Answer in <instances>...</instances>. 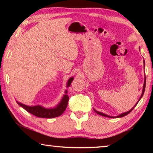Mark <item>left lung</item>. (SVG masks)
<instances>
[{
	"mask_svg": "<svg viewBox=\"0 0 153 153\" xmlns=\"http://www.w3.org/2000/svg\"><path fill=\"white\" fill-rule=\"evenodd\" d=\"M145 87H146V77H145V80H144V86H143V90H142V95H141V97H140V98L142 97V96H143V94H144V90H145ZM140 98L139 99V100H140ZM138 100V101H139ZM131 108V110H129V111H128V112H126V113H122V114H121V115H120L119 116H117V117H123V116H126V115H128V114H129V113L131 112V111L133 110V108ZM94 111L97 113H98V115H102V116H104V117H111V116H108V115H105V114H104V113H100V112H98V111H95L94 110Z\"/></svg>",
	"mask_w": 153,
	"mask_h": 153,
	"instance_id": "obj_1",
	"label": "left lung"
}]
</instances>
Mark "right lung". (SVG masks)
I'll return each instance as SVG.
<instances>
[{
  "label": "right lung",
  "mask_w": 153,
  "mask_h": 153,
  "mask_svg": "<svg viewBox=\"0 0 153 153\" xmlns=\"http://www.w3.org/2000/svg\"><path fill=\"white\" fill-rule=\"evenodd\" d=\"M74 78L71 77L68 80L67 82V86H69L73 81ZM67 91H65V94H67ZM69 101V97L67 94H65L64 97L62 98L61 102L57 105V107L54 108H45L42 106H33V107H29V106L25 105L22 104L19 102H17V104L19 105L21 107H23L25 110H26L27 112L32 114V115L36 116L38 117L41 118H53L60 116L63 114V113L66 109L67 104Z\"/></svg>",
  "instance_id": "obj_1"
}]
</instances>
